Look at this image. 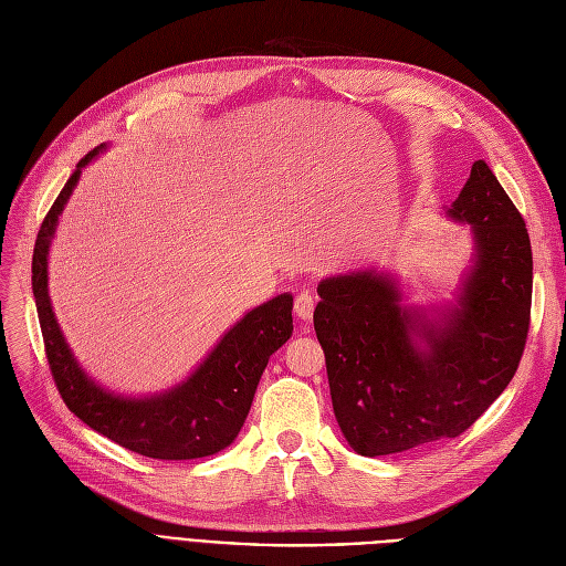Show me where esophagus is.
<instances>
[{"mask_svg": "<svg viewBox=\"0 0 566 566\" xmlns=\"http://www.w3.org/2000/svg\"><path fill=\"white\" fill-rule=\"evenodd\" d=\"M313 311H315V297H313V292H308V290L300 292V295L295 297V313H297V318L304 321V323H308V321L313 318Z\"/></svg>", "mask_w": 566, "mask_h": 566, "instance_id": "esophagus-1", "label": "esophagus"}]
</instances>
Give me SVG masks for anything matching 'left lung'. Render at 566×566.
Wrapping results in <instances>:
<instances>
[{
  "mask_svg": "<svg viewBox=\"0 0 566 566\" xmlns=\"http://www.w3.org/2000/svg\"><path fill=\"white\" fill-rule=\"evenodd\" d=\"M448 216L471 224L473 264L432 321L395 279L350 271L318 285L313 325L338 427L359 455L460 437L511 382L532 308V245L500 180L473 163ZM416 335L421 336L417 344Z\"/></svg>",
  "mask_w": 566,
  "mask_h": 566,
  "instance_id": "8db88e82",
  "label": "left lung"
}]
</instances>
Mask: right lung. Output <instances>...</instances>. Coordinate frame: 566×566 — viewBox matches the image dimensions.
<instances>
[{
	"label": "right lung",
	"instance_id": "right-lung-1",
	"mask_svg": "<svg viewBox=\"0 0 566 566\" xmlns=\"http://www.w3.org/2000/svg\"><path fill=\"white\" fill-rule=\"evenodd\" d=\"M102 148L104 144L90 150L76 165V171L43 218L34 243L32 290L51 374L74 416L132 453L153 460H195L213 455L228 448L241 432L269 357L292 334V295L283 292L248 311L220 338V344L195 374L167 392L129 399L97 386L81 369L55 321L49 297V248L57 218L78 184L81 169L93 163Z\"/></svg>",
	"mask_w": 566,
	"mask_h": 566
}]
</instances>
